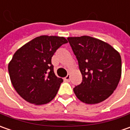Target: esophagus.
<instances>
[{
    "label": "esophagus",
    "instance_id": "esophagus-1",
    "mask_svg": "<svg viewBox=\"0 0 130 130\" xmlns=\"http://www.w3.org/2000/svg\"><path fill=\"white\" fill-rule=\"evenodd\" d=\"M64 80H65L66 82H70V75H69V74H68L67 76L64 78Z\"/></svg>",
    "mask_w": 130,
    "mask_h": 130
}]
</instances>
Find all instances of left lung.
I'll list each match as a JSON object with an SVG mask.
<instances>
[{"label":"left lung","instance_id":"left-lung-1","mask_svg":"<svg viewBox=\"0 0 130 130\" xmlns=\"http://www.w3.org/2000/svg\"><path fill=\"white\" fill-rule=\"evenodd\" d=\"M78 61L83 82L74 87L79 100L87 104L105 101L117 87L122 59L109 44L90 36L67 38Z\"/></svg>","mask_w":130,"mask_h":130}]
</instances>
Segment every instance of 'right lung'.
Wrapping results in <instances>:
<instances>
[{"label": "right lung", "instance_id": "add662e5", "mask_svg": "<svg viewBox=\"0 0 130 130\" xmlns=\"http://www.w3.org/2000/svg\"><path fill=\"white\" fill-rule=\"evenodd\" d=\"M68 41L63 37L42 35L17 50L8 63L13 86L25 101L35 105L51 101L57 94L61 78L56 76L51 58Z\"/></svg>", "mask_w": 130, "mask_h": 130}]
</instances>
